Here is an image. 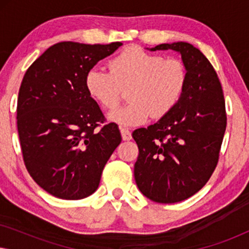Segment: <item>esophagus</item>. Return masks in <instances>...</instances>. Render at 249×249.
<instances>
[{
  "label": "esophagus",
  "instance_id": "obj_1",
  "mask_svg": "<svg viewBox=\"0 0 249 249\" xmlns=\"http://www.w3.org/2000/svg\"><path fill=\"white\" fill-rule=\"evenodd\" d=\"M120 131H121V136H122V139H124V141H130L131 132L129 131L127 128H120Z\"/></svg>",
  "mask_w": 249,
  "mask_h": 249
}]
</instances>
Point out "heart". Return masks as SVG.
I'll return each instance as SVG.
<instances>
[{
  "label": "heart",
  "instance_id": "1",
  "mask_svg": "<svg viewBox=\"0 0 249 249\" xmlns=\"http://www.w3.org/2000/svg\"><path fill=\"white\" fill-rule=\"evenodd\" d=\"M110 72L91 68L85 76L89 96L107 110L117 107L122 90L128 91L130 103L108 114V120L121 127L144 124L149 117L162 119L179 104L188 71L178 59H164L138 46L121 51L108 63Z\"/></svg>",
  "mask_w": 249,
  "mask_h": 249
}]
</instances>
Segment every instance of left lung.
Wrapping results in <instances>:
<instances>
[{"label": "left lung", "instance_id": "1", "mask_svg": "<svg viewBox=\"0 0 249 249\" xmlns=\"http://www.w3.org/2000/svg\"><path fill=\"white\" fill-rule=\"evenodd\" d=\"M148 50L178 52L188 83L171 113L132 132L139 149L135 180L153 202L178 203L205 186L219 161L227 127L223 91L212 64L192 44H160Z\"/></svg>", "mask_w": 249, "mask_h": 249}]
</instances>
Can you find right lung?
I'll list each match as a JSON object with an SVG mask.
<instances>
[{
  "instance_id": "add662e5",
  "label": "right lung",
  "mask_w": 249,
  "mask_h": 249,
  "mask_svg": "<svg viewBox=\"0 0 249 249\" xmlns=\"http://www.w3.org/2000/svg\"><path fill=\"white\" fill-rule=\"evenodd\" d=\"M121 45L54 44L23 76L17 107L23 162L37 185L57 198L91 195L121 142L113 122L96 129L105 119L85 87L87 71Z\"/></svg>"
}]
</instances>
